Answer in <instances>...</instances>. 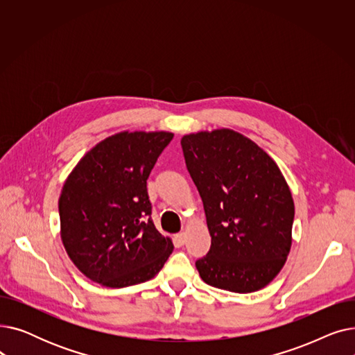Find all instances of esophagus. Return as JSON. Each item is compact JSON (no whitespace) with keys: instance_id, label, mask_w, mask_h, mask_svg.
Listing matches in <instances>:
<instances>
[{"instance_id":"34e87169","label":"esophagus","mask_w":355,"mask_h":355,"mask_svg":"<svg viewBox=\"0 0 355 355\" xmlns=\"http://www.w3.org/2000/svg\"><path fill=\"white\" fill-rule=\"evenodd\" d=\"M175 241H177V243H178L180 246H182V245L185 243V233H178V234H175Z\"/></svg>"}]
</instances>
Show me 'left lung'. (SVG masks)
I'll use <instances>...</instances> for the list:
<instances>
[{
    "label": "left lung",
    "mask_w": 355,
    "mask_h": 355,
    "mask_svg": "<svg viewBox=\"0 0 355 355\" xmlns=\"http://www.w3.org/2000/svg\"><path fill=\"white\" fill-rule=\"evenodd\" d=\"M181 146L211 236L209 253L196 262L201 279L236 293L260 291L292 246L295 204L281 168L229 128L184 135Z\"/></svg>",
    "instance_id": "obj_1"
}]
</instances>
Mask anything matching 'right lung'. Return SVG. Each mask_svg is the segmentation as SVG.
<instances>
[{
	"mask_svg": "<svg viewBox=\"0 0 355 355\" xmlns=\"http://www.w3.org/2000/svg\"><path fill=\"white\" fill-rule=\"evenodd\" d=\"M173 132L122 130L80 158L59 197L63 246L86 277L106 288L153 279L174 250L151 220L146 180Z\"/></svg>",
	"mask_w": 355,
	"mask_h": 355,
	"instance_id": "add662e5",
	"label": "right lung"
}]
</instances>
